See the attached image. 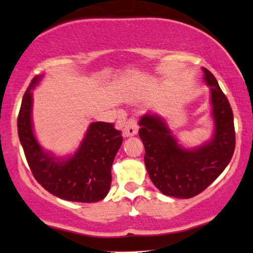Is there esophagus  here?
<instances>
[{
  "label": "esophagus",
  "instance_id": "1",
  "mask_svg": "<svg viewBox=\"0 0 253 253\" xmlns=\"http://www.w3.org/2000/svg\"><path fill=\"white\" fill-rule=\"evenodd\" d=\"M136 133H137V121L135 118L132 117L124 124L123 134L125 137H128V136L135 135Z\"/></svg>",
  "mask_w": 253,
  "mask_h": 253
}]
</instances>
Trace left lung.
<instances>
[{"mask_svg": "<svg viewBox=\"0 0 253 253\" xmlns=\"http://www.w3.org/2000/svg\"><path fill=\"white\" fill-rule=\"evenodd\" d=\"M204 81L211 91L215 134L195 149H184L171 135L164 120L146 114L139 121V135L145 146V165L153 183L162 194L190 198L207 189L222 174L236 146L233 113L215 76L203 68Z\"/></svg>", "mask_w": 253, "mask_h": 253, "instance_id": "8db88e82", "label": "left lung"}]
</instances>
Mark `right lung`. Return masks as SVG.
<instances>
[{
    "instance_id": "add662e5",
    "label": "right lung",
    "mask_w": 253,
    "mask_h": 253,
    "mask_svg": "<svg viewBox=\"0 0 253 253\" xmlns=\"http://www.w3.org/2000/svg\"><path fill=\"white\" fill-rule=\"evenodd\" d=\"M41 76L28 86L17 118L21 145L34 177L50 194L71 202H98L106 196L112 182L111 168L123 143L120 130L110 123H92L82 145L71 158L60 161L38 145L31 124L33 89Z\"/></svg>"
}]
</instances>
